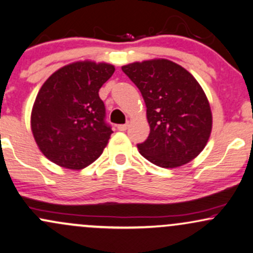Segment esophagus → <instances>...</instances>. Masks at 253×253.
I'll use <instances>...</instances> for the list:
<instances>
[{
	"label": "esophagus",
	"instance_id": "obj_1",
	"mask_svg": "<svg viewBox=\"0 0 253 253\" xmlns=\"http://www.w3.org/2000/svg\"><path fill=\"white\" fill-rule=\"evenodd\" d=\"M127 128H128V124L118 125V129H119V130H126Z\"/></svg>",
	"mask_w": 253,
	"mask_h": 253
}]
</instances>
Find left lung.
<instances>
[{"mask_svg":"<svg viewBox=\"0 0 253 253\" xmlns=\"http://www.w3.org/2000/svg\"><path fill=\"white\" fill-rule=\"evenodd\" d=\"M123 71L140 90L150 134L140 155L161 168L189 163L205 149L211 132L207 96L190 72L168 59L135 62Z\"/></svg>","mask_w":253,"mask_h":253,"instance_id":"1","label":"left lung"}]
</instances>
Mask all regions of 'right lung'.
I'll list each match as a JSON object with an SVG mask.
<instances>
[{
    "label": "right lung",
    "mask_w": 253,
    "mask_h": 253,
    "mask_svg": "<svg viewBox=\"0 0 253 253\" xmlns=\"http://www.w3.org/2000/svg\"><path fill=\"white\" fill-rule=\"evenodd\" d=\"M110 64L76 62L47 78L38 92L31 128L43 156L66 169L81 170L102 155L112 128L98 90L114 74Z\"/></svg>",
    "instance_id": "1"
}]
</instances>
